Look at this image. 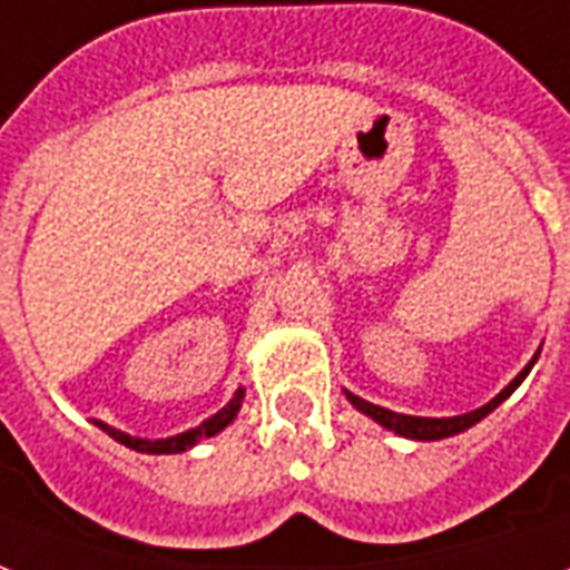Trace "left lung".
Here are the masks:
<instances>
[{"label": "left lung", "mask_w": 570, "mask_h": 570, "mask_svg": "<svg viewBox=\"0 0 570 570\" xmlns=\"http://www.w3.org/2000/svg\"><path fill=\"white\" fill-rule=\"evenodd\" d=\"M538 356H541V350L534 353L532 362L525 365V368L513 377V381L504 386V390L492 399V402H487L483 407H478V411H468V414H459V416H411V414H395V411H390V407H381V404H371L365 402V399H360V395H353V392H347V402L360 411V414L371 416L374 423L383 425V429H390V432H395V435L402 438H411V441H441V438H453L459 435V432H465V429H471V425H478L483 416H489L495 407H499L504 399H510V392L517 390L525 377H529V371H532V365L538 362Z\"/></svg>", "instance_id": "1"}]
</instances>
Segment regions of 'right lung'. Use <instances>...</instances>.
I'll return each mask as SVG.
<instances>
[{
	"instance_id": "right-lung-1",
	"label": "right lung",
	"mask_w": 570,
	"mask_h": 570,
	"mask_svg": "<svg viewBox=\"0 0 570 570\" xmlns=\"http://www.w3.org/2000/svg\"><path fill=\"white\" fill-rule=\"evenodd\" d=\"M242 402H244V390H238L235 395H232L226 407H220L217 414L208 416V420L196 425V429H187V432H180V435H171V438H156V441H150V438L126 435V432H120V429H114V425H108V423H96V425L102 429L105 435H111L117 444L129 446V450H135V453L168 456V453H184V450H193V446L199 444V441H205V438L220 435L223 429H226V425H229L232 420L238 416V411H242Z\"/></svg>"
}]
</instances>
